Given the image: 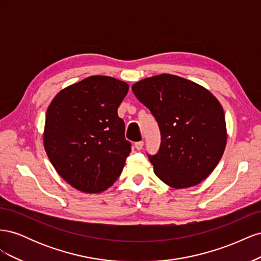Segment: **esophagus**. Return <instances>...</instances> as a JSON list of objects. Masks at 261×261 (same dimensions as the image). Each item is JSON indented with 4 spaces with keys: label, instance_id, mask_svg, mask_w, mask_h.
<instances>
[{
    "label": "esophagus",
    "instance_id": "obj_1",
    "mask_svg": "<svg viewBox=\"0 0 261 261\" xmlns=\"http://www.w3.org/2000/svg\"><path fill=\"white\" fill-rule=\"evenodd\" d=\"M144 147V141H137V143H135V148L137 150H141Z\"/></svg>",
    "mask_w": 261,
    "mask_h": 261
}]
</instances>
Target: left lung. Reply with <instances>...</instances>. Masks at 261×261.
Segmentation results:
<instances>
[{
    "label": "left lung",
    "instance_id": "1",
    "mask_svg": "<svg viewBox=\"0 0 261 261\" xmlns=\"http://www.w3.org/2000/svg\"><path fill=\"white\" fill-rule=\"evenodd\" d=\"M132 89L160 128V148L148 154L155 175L174 188L206 179L226 145L225 116L217 98L203 87L170 74L146 78Z\"/></svg>",
    "mask_w": 261,
    "mask_h": 261
}]
</instances>
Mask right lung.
<instances>
[{
    "label": "right lung",
    "instance_id": "add662e5",
    "mask_svg": "<svg viewBox=\"0 0 261 261\" xmlns=\"http://www.w3.org/2000/svg\"><path fill=\"white\" fill-rule=\"evenodd\" d=\"M128 85L109 76H90L60 91L45 115L43 144L68 184L101 193L123 171L130 143L117 109Z\"/></svg>",
    "mask_w": 261,
    "mask_h": 261
}]
</instances>
